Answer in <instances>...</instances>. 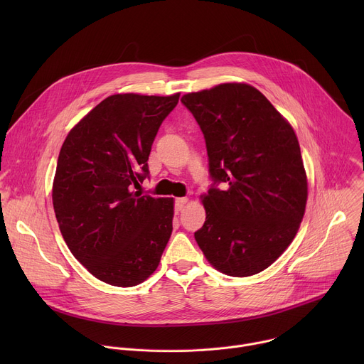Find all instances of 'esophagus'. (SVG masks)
Wrapping results in <instances>:
<instances>
[{
  "label": "esophagus",
  "mask_w": 364,
  "mask_h": 364,
  "mask_svg": "<svg viewBox=\"0 0 364 364\" xmlns=\"http://www.w3.org/2000/svg\"><path fill=\"white\" fill-rule=\"evenodd\" d=\"M188 198L187 197H181V198H177L176 200V212H181L184 209V205L187 204Z\"/></svg>",
  "instance_id": "34e87169"
}]
</instances>
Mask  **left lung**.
<instances>
[{
	"instance_id": "8db88e82",
	"label": "left lung",
	"mask_w": 364,
	"mask_h": 364,
	"mask_svg": "<svg viewBox=\"0 0 364 364\" xmlns=\"http://www.w3.org/2000/svg\"><path fill=\"white\" fill-rule=\"evenodd\" d=\"M181 102L204 135L213 180L203 197L205 222L196 242L218 271L259 274L289 246L305 213L308 184L298 138L246 83H222Z\"/></svg>"
}]
</instances>
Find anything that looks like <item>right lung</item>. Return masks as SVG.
Returning <instances> with one entry per match:
<instances>
[{"mask_svg": "<svg viewBox=\"0 0 364 364\" xmlns=\"http://www.w3.org/2000/svg\"><path fill=\"white\" fill-rule=\"evenodd\" d=\"M180 93H118L103 99L68 134L53 181L62 236L97 279L135 287L157 269L173 232L171 197L134 191Z\"/></svg>", "mask_w": 364, "mask_h": 364, "instance_id": "1", "label": "right lung"}]
</instances>
